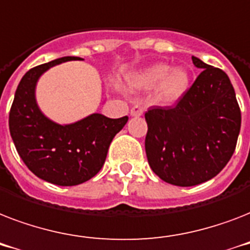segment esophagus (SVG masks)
Segmentation results:
<instances>
[{
    "mask_svg": "<svg viewBox=\"0 0 250 250\" xmlns=\"http://www.w3.org/2000/svg\"><path fill=\"white\" fill-rule=\"evenodd\" d=\"M144 114V107L140 105H133L131 109V115L132 117H141Z\"/></svg>",
    "mask_w": 250,
    "mask_h": 250,
    "instance_id": "34e87169",
    "label": "esophagus"
}]
</instances>
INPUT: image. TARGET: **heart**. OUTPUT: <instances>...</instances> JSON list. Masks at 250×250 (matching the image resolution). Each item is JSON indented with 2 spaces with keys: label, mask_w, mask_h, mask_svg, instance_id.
Segmentation results:
<instances>
[{
  "label": "heart",
  "mask_w": 250,
  "mask_h": 250,
  "mask_svg": "<svg viewBox=\"0 0 250 250\" xmlns=\"http://www.w3.org/2000/svg\"><path fill=\"white\" fill-rule=\"evenodd\" d=\"M131 85L136 89H152L164 104H174L187 93L190 85V75L184 67L171 68L167 63H153L131 76Z\"/></svg>",
  "instance_id": "b5f03b06"
}]
</instances>
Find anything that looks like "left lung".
Instances as JSON below:
<instances>
[{
  "instance_id": "8db88e82",
  "label": "left lung",
  "mask_w": 250,
  "mask_h": 250,
  "mask_svg": "<svg viewBox=\"0 0 250 250\" xmlns=\"http://www.w3.org/2000/svg\"><path fill=\"white\" fill-rule=\"evenodd\" d=\"M202 72L175 107L145 113L149 166L164 182L192 187L217 176L231 160L241 113L229 78L192 57Z\"/></svg>"
}]
</instances>
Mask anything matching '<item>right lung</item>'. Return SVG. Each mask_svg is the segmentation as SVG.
Returning <instances> with one entry per match:
<instances>
[{"label":"right lung","instance_id":"1","mask_svg":"<svg viewBox=\"0 0 250 250\" xmlns=\"http://www.w3.org/2000/svg\"><path fill=\"white\" fill-rule=\"evenodd\" d=\"M79 57H62L31 68L18 85L9 115L10 135L25 166L37 178L56 186H78L101 170L110 143L128 121L94 113L70 123L58 125L40 110L36 85L53 66Z\"/></svg>","mask_w":250,"mask_h":250}]
</instances>
